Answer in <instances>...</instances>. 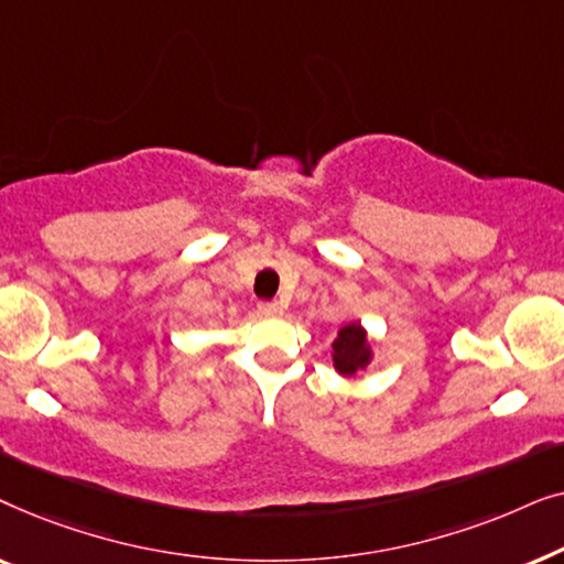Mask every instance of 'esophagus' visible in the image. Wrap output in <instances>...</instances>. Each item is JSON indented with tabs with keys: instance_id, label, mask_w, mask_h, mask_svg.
Wrapping results in <instances>:
<instances>
[{
	"instance_id": "34e87169",
	"label": "esophagus",
	"mask_w": 564,
	"mask_h": 564,
	"mask_svg": "<svg viewBox=\"0 0 564 564\" xmlns=\"http://www.w3.org/2000/svg\"><path fill=\"white\" fill-rule=\"evenodd\" d=\"M259 313L269 315V318H276V315H282V305L274 303V300H261Z\"/></svg>"
}]
</instances>
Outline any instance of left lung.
<instances>
[{
	"instance_id": "obj_1",
	"label": "left lung",
	"mask_w": 564,
	"mask_h": 564,
	"mask_svg": "<svg viewBox=\"0 0 564 564\" xmlns=\"http://www.w3.org/2000/svg\"><path fill=\"white\" fill-rule=\"evenodd\" d=\"M369 361V346L367 336L357 323H349L338 330V338L334 341V365L341 375H354L357 369H365Z\"/></svg>"
}]
</instances>
